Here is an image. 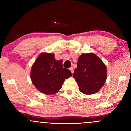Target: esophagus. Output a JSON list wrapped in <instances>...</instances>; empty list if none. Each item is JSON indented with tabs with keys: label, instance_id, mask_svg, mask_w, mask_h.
<instances>
[{
	"label": "esophagus",
	"instance_id": "34e87169",
	"mask_svg": "<svg viewBox=\"0 0 131 131\" xmlns=\"http://www.w3.org/2000/svg\"><path fill=\"white\" fill-rule=\"evenodd\" d=\"M70 70L71 71L72 73H74V69H73V67H70Z\"/></svg>",
	"mask_w": 131,
	"mask_h": 131
}]
</instances>
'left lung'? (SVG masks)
Wrapping results in <instances>:
<instances>
[{
	"label": "left lung",
	"instance_id": "1",
	"mask_svg": "<svg viewBox=\"0 0 131 131\" xmlns=\"http://www.w3.org/2000/svg\"><path fill=\"white\" fill-rule=\"evenodd\" d=\"M73 77L79 90L84 94L97 93L106 80V68L99 57L93 53L80 55Z\"/></svg>",
	"mask_w": 131,
	"mask_h": 131
}]
</instances>
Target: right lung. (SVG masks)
<instances>
[{"instance_id": "obj_1", "label": "right lung", "mask_w": 131, "mask_h": 131, "mask_svg": "<svg viewBox=\"0 0 131 131\" xmlns=\"http://www.w3.org/2000/svg\"><path fill=\"white\" fill-rule=\"evenodd\" d=\"M71 72L63 67L61 61H57L55 55L42 53L33 64L31 78L33 84L40 92L46 95L56 94Z\"/></svg>"}]
</instances>
